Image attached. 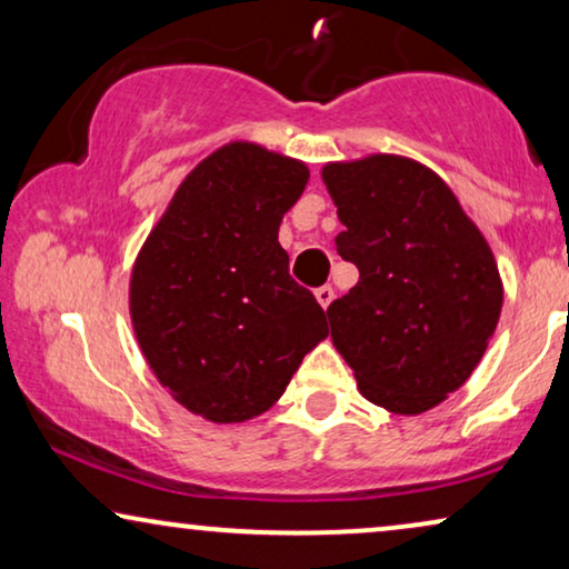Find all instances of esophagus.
<instances>
[{
  "label": "esophagus",
  "mask_w": 569,
  "mask_h": 569,
  "mask_svg": "<svg viewBox=\"0 0 569 569\" xmlns=\"http://www.w3.org/2000/svg\"><path fill=\"white\" fill-rule=\"evenodd\" d=\"M316 300L321 302V308L326 310L331 306V300H333V287H329V284H323V287H318L316 290Z\"/></svg>",
  "instance_id": "34e87169"
}]
</instances>
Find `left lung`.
<instances>
[{"label":"left lung","mask_w":569,"mask_h":569,"mask_svg":"<svg viewBox=\"0 0 569 569\" xmlns=\"http://www.w3.org/2000/svg\"><path fill=\"white\" fill-rule=\"evenodd\" d=\"M321 178L360 282L326 316L365 399L422 415L461 388L502 310L492 248L448 183L401 154L329 162Z\"/></svg>","instance_id":"left-lung-1"}]
</instances>
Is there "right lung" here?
Segmentation results:
<instances>
[{"label":"right lung","instance_id":"right-lung-1","mask_svg":"<svg viewBox=\"0 0 569 569\" xmlns=\"http://www.w3.org/2000/svg\"><path fill=\"white\" fill-rule=\"evenodd\" d=\"M306 162L230 142L199 162L160 217L129 282L139 349L170 396L217 425L274 407L302 357L329 337L290 277L279 222L306 191Z\"/></svg>","mask_w":569,"mask_h":569}]
</instances>
